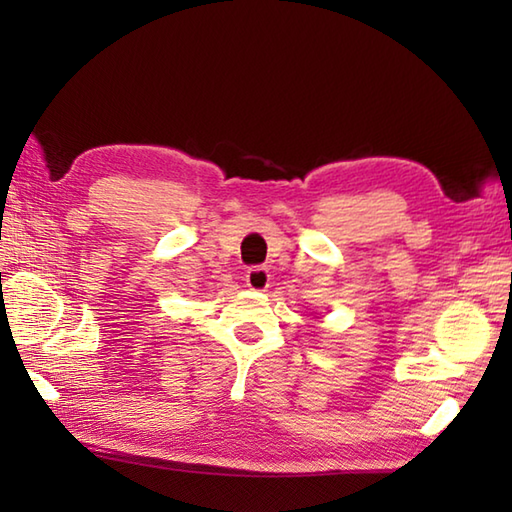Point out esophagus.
<instances>
[{
  "label": "esophagus",
  "mask_w": 512,
  "mask_h": 512,
  "mask_svg": "<svg viewBox=\"0 0 512 512\" xmlns=\"http://www.w3.org/2000/svg\"><path fill=\"white\" fill-rule=\"evenodd\" d=\"M244 281H246V286H248L250 290H266V288L270 286V273H268V268H264V266L248 268L246 275H244Z\"/></svg>",
  "instance_id": "esophagus-1"
}]
</instances>
